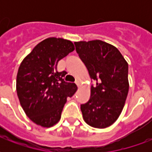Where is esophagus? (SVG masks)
Here are the masks:
<instances>
[{"label": "esophagus", "mask_w": 152, "mask_h": 152, "mask_svg": "<svg viewBox=\"0 0 152 152\" xmlns=\"http://www.w3.org/2000/svg\"><path fill=\"white\" fill-rule=\"evenodd\" d=\"M75 83H76V86H80V80H76V81H75Z\"/></svg>", "instance_id": "esophagus-1"}]
</instances>
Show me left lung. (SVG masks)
<instances>
[{
  "mask_svg": "<svg viewBox=\"0 0 152 152\" xmlns=\"http://www.w3.org/2000/svg\"><path fill=\"white\" fill-rule=\"evenodd\" d=\"M74 44L90 78L95 81L89 101L80 105L83 118L94 128L108 127L121 115L127 98V62L115 47L102 40Z\"/></svg>",
  "mask_w": 152,
  "mask_h": 152,
  "instance_id": "1",
  "label": "left lung"
}]
</instances>
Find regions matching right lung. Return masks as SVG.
I'll use <instances>...</instances> for the list:
<instances>
[{"label": "right lung", "mask_w": 152, "mask_h": 152, "mask_svg": "<svg viewBox=\"0 0 152 152\" xmlns=\"http://www.w3.org/2000/svg\"><path fill=\"white\" fill-rule=\"evenodd\" d=\"M75 50L72 41L50 37L36 45L19 66L16 89L30 120L42 127L58 123L67 97L76 93L75 83L66 82V71L58 72V61Z\"/></svg>", "instance_id": "right-lung-1"}]
</instances>
